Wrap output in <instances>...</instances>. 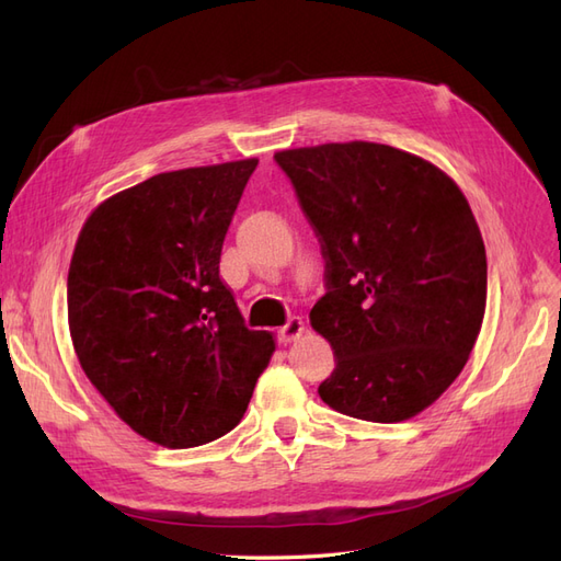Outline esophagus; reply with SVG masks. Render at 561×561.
<instances>
[{
    "instance_id": "34e87169",
    "label": "esophagus",
    "mask_w": 561,
    "mask_h": 561,
    "mask_svg": "<svg viewBox=\"0 0 561 561\" xmlns=\"http://www.w3.org/2000/svg\"><path fill=\"white\" fill-rule=\"evenodd\" d=\"M304 334V322H301V318H290L287 320V325H283L280 330H278V339H280V344H293V342H297V339Z\"/></svg>"
}]
</instances>
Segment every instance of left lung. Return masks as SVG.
I'll list each match as a JSON object with an SVG mask.
<instances>
[{"label": "left lung", "instance_id": "8db88e82", "mask_svg": "<svg viewBox=\"0 0 561 561\" xmlns=\"http://www.w3.org/2000/svg\"><path fill=\"white\" fill-rule=\"evenodd\" d=\"M325 257L328 293L309 313L336 367L322 402L398 423L461 375L486 309V252L458 184L410 151L377 142L283 149Z\"/></svg>", "mask_w": 561, "mask_h": 561}]
</instances>
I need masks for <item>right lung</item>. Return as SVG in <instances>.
<instances>
[{"label": "right lung", "mask_w": 561, "mask_h": 561, "mask_svg": "<svg viewBox=\"0 0 561 561\" xmlns=\"http://www.w3.org/2000/svg\"><path fill=\"white\" fill-rule=\"evenodd\" d=\"M257 159L182 168L89 215L67 274L81 369L149 443L190 449L239 426L276 351L248 330L219 254Z\"/></svg>", "instance_id": "right-lung-1"}]
</instances>
